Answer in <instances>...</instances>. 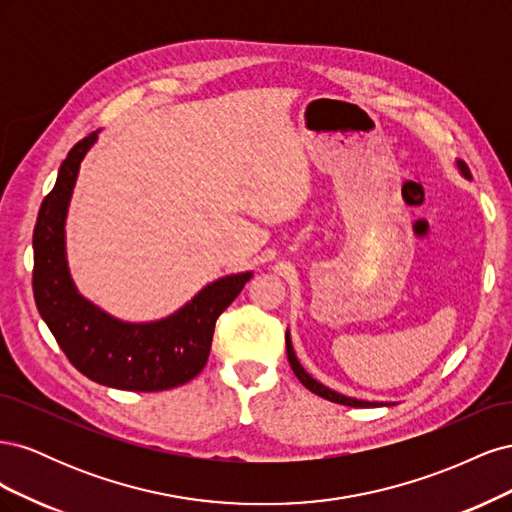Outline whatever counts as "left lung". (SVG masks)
Returning <instances> with one entry per match:
<instances>
[{
    "label": "left lung",
    "mask_w": 512,
    "mask_h": 512,
    "mask_svg": "<svg viewBox=\"0 0 512 512\" xmlns=\"http://www.w3.org/2000/svg\"><path fill=\"white\" fill-rule=\"evenodd\" d=\"M457 166H459L461 173L470 179V168H468L466 164H463V162H457ZM286 352H288V363H290V367H292V371H294V376L299 378V382L305 386L307 391H312V393H316V395H320V397H324V399H329V401H333V404H342V406H350V408H374V406H378V404H371V401H359V399H352V397H346V395H339V393L327 389V386H324V384L316 382V380H314L312 376H309L307 371L301 367V363L297 361V356H294V350H292L290 335H288V333H286Z\"/></svg>",
    "instance_id": "1"
}]
</instances>
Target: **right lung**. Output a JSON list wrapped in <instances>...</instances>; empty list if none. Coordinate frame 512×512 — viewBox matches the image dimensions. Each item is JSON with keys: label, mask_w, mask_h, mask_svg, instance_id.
Wrapping results in <instances>:
<instances>
[{"label": "right lung", "mask_w": 512, "mask_h": 512, "mask_svg": "<svg viewBox=\"0 0 512 512\" xmlns=\"http://www.w3.org/2000/svg\"><path fill=\"white\" fill-rule=\"evenodd\" d=\"M96 132L61 162L34 228V299L68 361L89 380L123 391H166L196 378L207 365L215 320L237 299L252 273L209 284L177 314L151 324L119 322L76 292L64 252V220L76 175Z\"/></svg>", "instance_id": "obj_1"}]
</instances>
